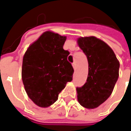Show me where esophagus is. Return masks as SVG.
I'll return each instance as SVG.
<instances>
[{
  "label": "esophagus",
  "instance_id": "obj_1",
  "mask_svg": "<svg viewBox=\"0 0 131 131\" xmlns=\"http://www.w3.org/2000/svg\"><path fill=\"white\" fill-rule=\"evenodd\" d=\"M72 66H73V69H74V70H76V63H75V62H74V63H73V64H72Z\"/></svg>",
  "mask_w": 131,
  "mask_h": 131
}]
</instances>
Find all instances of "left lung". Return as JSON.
<instances>
[{"instance_id": "1", "label": "left lung", "mask_w": 131, "mask_h": 131, "mask_svg": "<svg viewBox=\"0 0 131 131\" xmlns=\"http://www.w3.org/2000/svg\"><path fill=\"white\" fill-rule=\"evenodd\" d=\"M78 44L89 63L86 81L76 88L78 101L86 108H96L111 95L119 76L120 63L111 47L95 37L79 38Z\"/></svg>"}]
</instances>
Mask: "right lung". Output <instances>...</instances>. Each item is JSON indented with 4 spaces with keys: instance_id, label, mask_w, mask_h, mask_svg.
Returning a JSON list of instances; mask_svg holds the SVG:
<instances>
[{
    "instance_id": "right-lung-1",
    "label": "right lung",
    "mask_w": 131,
    "mask_h": 131,
    "mask_svg": "<svg viewBox=\"0 0 131 131\" xmlns=\"http://www.w3.org/2000/svg\"><path fill=\"white\" fill-rule=\"evenodd\" d=\"M66 37L45 31L32 43L23 58L21 77L27 95L34 103L47 107L58 100L73 68L68 61L70 52L63 49Z\"/></svg>"
}]
</instances>
